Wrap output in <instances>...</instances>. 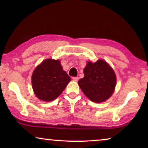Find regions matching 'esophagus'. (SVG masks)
<instances>
[{"instance_id": "1", "label": "esophagus", "mask_w": 148, "mask_h": 148, "mask_svg": "<svg viewBox=\"0 0 148 148\" xmlns=\"http://www.w3.org/2000/svg\"><path fill=\"white\" fill-rule=\"evenodd\" d=\"M72 79H73V80H74V81L77 82V81H78L79 77H72Z\"/></svg>"}]
</instances>
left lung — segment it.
<instances>
[{"mask_svg":"<svg viewBox=\"0 0 148 148\" xmlns=\"http://www.w3.org/2000/svg\"><path fill=\"white\" fill-rule=\"evenodd\" d=\"M84 77L78 85L86 97L97 103L106 101L114 91L116 76L114 70L104 60L95 63L87 62L84 70Z\"/></svg>","mask_w":148,"mask_h":148,"instance_id":"1","label":"left lung"}]
</instances>
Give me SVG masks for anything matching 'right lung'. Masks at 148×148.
Returning <instances> with one entry per match:
<instances>
[{
    "mask_svg": "<svg viewBox=\"0 0 148 148\" xmlns=\"http://www.w3.org/2000/svg\"><path fill=\"white\" fill-rule=\"evenodd\" d=\"M59 60L46 59L32 75V89L37 98L49 102L57 99L71 82Z\"/></svg>",
    "mask_w": 148,
    "mask_h": 148,
    "instance_id": "right-lung-1",
    "label": "right lung"
}]
</instances>
